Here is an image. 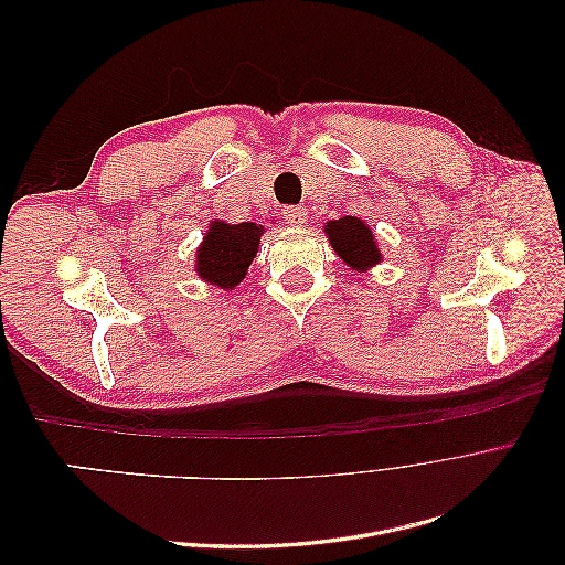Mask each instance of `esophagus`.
Segmentation results:
<instances>
[{
    "instance_id": "1",
    "label": "esophagus",
    "mask_w": 565,
    "mask_h": 565,
    "mask_svg": "<svg viewBox=\"0 0 565 565\" xmlns=\"http://www.w3.org/2000/svg\"><path fill=\"white\" fill-rule=\"evenodd\" d=\"M282 216H285L287 224L301 226V224H306V207H301V204H295V207H285Z\"/></svg>"
}]
</instances>
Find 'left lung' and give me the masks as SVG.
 Masks as SVG:
<instances>
[{
	"mask_svg": "<svg viewBox=\"0 0 565 565\" xmlns=\"http://www.w3.org/2000/svg\"><path fill=\"white\" fill-rule=\"evenodd\" d=\"M337 256L355 273H367L382 264V249L372 228L358 216H341L322 226Z\"/></svg>",
	"mask_w": 565,
	"mask_h": 565,
	"instance_id": "8db88e82",
	"label": "left lung"
}]
</instances>
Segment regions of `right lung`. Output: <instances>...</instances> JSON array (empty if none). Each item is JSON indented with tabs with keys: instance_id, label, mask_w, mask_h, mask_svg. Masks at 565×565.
Returning a JSON list of instances; mask_svg holds the SVG:
<instances>
[{
	"instance_id": "right-lung-1",
	"label": "right lung",
	"mask_w": 565,
	"mask_h": 565,
	"mask_svg": "<svg viewBox=\"0 0 565 565\" xmlns=\"http://www.w3.org/2000/svg\"><path fill=\"white\" fill-rule=\"evenodd\" d=\"M266 228L256 221L228 224V221H210L207 233L195 249V273L200 280L218 289H235L247 276V268L256 259Z\"/></svg>"
}]
</instances>
